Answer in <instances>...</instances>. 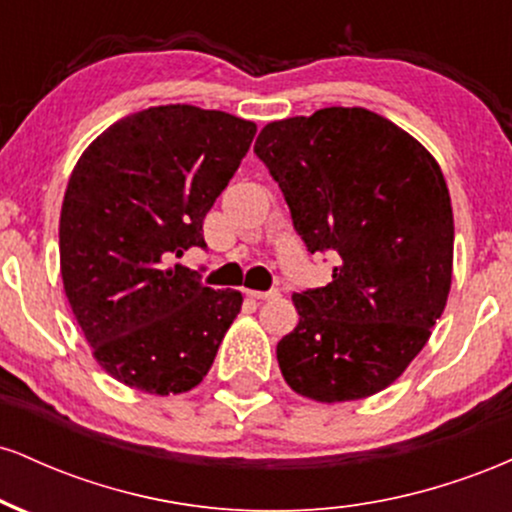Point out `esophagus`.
Masks as SVG:
<instances>
[{
	"label": "esophagus",
	"instance_id": "34e87169",
	"mask_svg": "<svg viewBox=\"0 0 512 512\" xmlns=\"http://www.w3.org/2000/svg\"><path fill=\"white\" fill-rule=\"evenodd\" d=\"M250 298H255V301H274V298H279V291L276 289H269V291H248Z\"/></svg>",
	"mask_w": 512,
	"mask_h": 512
}]
</instances>
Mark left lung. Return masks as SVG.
<instances>
[{
  "instance_id": "obj_1",
  "label": "left lung",
  "mask_w": 512,
  "mask_h": 512,
  "mask_svg": "<svg viewBox=\"0 0 512 512\" xmlns=\"http://www.w3.org/2000/svg\"><path fill=\"white\" fill-rule=\"evenodd\" d=\"M255 154L308 252L337 257L330 284L293 293L301 320L276 344L281 375L327 404L385 390L424 349L448 301L455 226L443 170L366 108L269 122Z\"/></svg>"
}]
</instances>
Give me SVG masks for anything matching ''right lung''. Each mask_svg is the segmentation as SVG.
Segmentation results:
<instances>
[{
	"label": "right lung",
	"instance_id": "obj_1",
	"mask_svg": "<svg viewBox=\"0 0 512 512\" xmlns=\"http://www.w3.org/2000/svg\"><path fill=\"white\" fill-rule=\"evenodd\" d=\"M255 122L195 105H158L110 125L64 192L60 267L98 366L149 395L202 383L243 305L192 269L202 223L248 154Z\"/></svg>",
	"mask_w": 512,
	"mask_h": 512
}]
</instances>
